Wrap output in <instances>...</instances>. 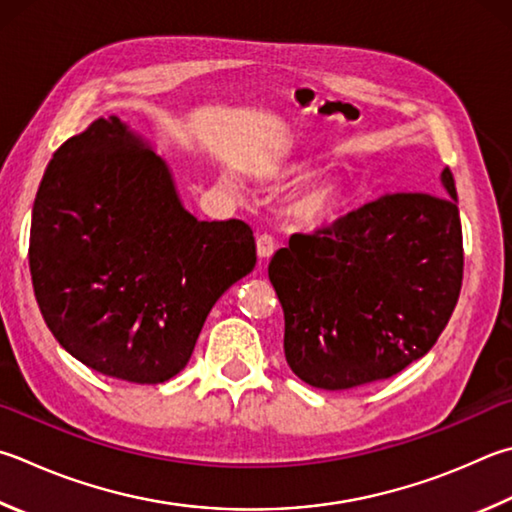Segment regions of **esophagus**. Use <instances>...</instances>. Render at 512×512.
Instances as JSON below:
<instances>
[{
  "label": "esophagus",
  "instance_id": "esophagus-1",
  "mask_svg": "<svg viewBox=\"0 0 512 512\" xmlns=\"http://www.w3.org/2000/svg\"><path fill=\"white\" fill-rule=\"evenodd\" d=\"M275 253V237L268 235V232H264V235L257 237V255L259 257H271Z\"/></svg>",
  "mask_w": 512,
  "mask_h": 512
}]
</instances>
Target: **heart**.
Listing matches in <instances>:
<instances>
[{
	"label": "heart",
	"mask_w": 512,
	"mask_h": 512,
	"mask_svg": "<svg viewBox=\"0 0 512 512\" xmlns=\"http://www.w3.org/2000/svg\"><path fill=\"white\" fill-rule=\"evenodd\" d=\"M336 190L333 188H315L306 194L297 206V215L306 221H320L336 208Z\"/></svg>",
	"instance_id": "obj_1"
}]
</instances>
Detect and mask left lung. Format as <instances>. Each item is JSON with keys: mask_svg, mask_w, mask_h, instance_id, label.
Instances as JSON below:
<instances>
[{"mask_svg": "<svg viewBox=\"0 0 512 512\" xmlns=\"http://www.w3.org/2000/svg\"><path fill=\"white\" fill-rule=\"evenodd\" d=\"M450 197L394 192L315 232H295L268 264L284 309V356L320 389H351L425 356L457 306L463 235Z\"/></svg>", "mask_w": 512, "mask_h": 512, "instance_id": "8db88e82", "label": "left lung"}]
</instances>
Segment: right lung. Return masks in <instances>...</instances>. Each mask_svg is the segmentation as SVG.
Returning a JSON list of instances; mask_svg holds the SVG:
<instances>
[{
    "label": "right lung",
    "instance_id": "1",
    "mask_svg": "<svg viewBox=\"0 0 512 512\" xmlns=\"http://www.w3.org/2000/svg\"><path fill=\"white\" fill-rule=\"evenodd\" d=\"M255 262L253 228L194 219L165 163L116 116L58 147L33 203L46 327L82 365L129 383L179 374L212 306Z\"/></svg>",
    "mask_w": 512,
    "mask_h": 512
}]
</instances>
